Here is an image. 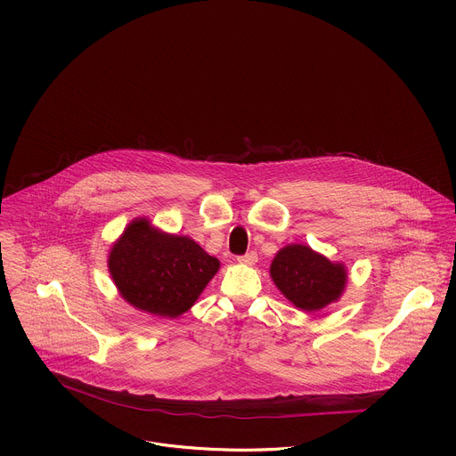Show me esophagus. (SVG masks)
<instances>
[{"label":"esophagus","mask_w":456,"mask_h":456,"mask_svg":"<svg viewBox=\"0 0 456 456\" xmlns=\"http://www.w3.org/2000/svg\"><path fill=\"white\" fill-rule=\"evenodd\" d=\"M238 262L241 265H254L257 262V254L256 252H247L243 256H238Z\"/></svg>","instance_id":"1"}]
</instances>
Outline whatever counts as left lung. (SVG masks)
Instances as JSON below:
<instances>
[{
    "instance_id": "obj_1",
    "label": "left lung",
    "mask_w": 456,
    "mask_h": 456,
    "mask_svg": "<svg viewBox=\"0 0 456 456\" xmlns=\"http://www.w3.org/2000/svg\"><path fill=\"white\" fill-rule=\"evenodd\" d=\"M271 278L299 310L317 312L338 301L346 287V269L308 245L283 247L271 264Z\"/></svg>"
}]
</instances>
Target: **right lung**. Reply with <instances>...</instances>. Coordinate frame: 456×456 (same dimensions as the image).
I'll return each mask as SVG.
<instances>
[{"mask_svg":"<svg viewBox=\"0 0 456 456\" xmlns=\"http://www.w3.org/2000/svg\"><path fill=\"white\" fill-rule=\"evenodd\" d=\"M108 269L129 305L157 317L187 312L220 269L197 241L159 231L135 218L111 245Z\"/></svg>","mask_w":456,"mask_h":456,"instance_id":"right-lung-1","label":"right lung"}]
</instances>
